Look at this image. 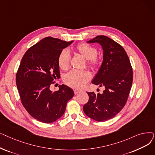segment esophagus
<instances>
[{
    "label": "esophagus",
    "instance_id": "1",
    "mask_svg": "<svg viewBox=\"0 0 155 155\" xmlns=\"http://www.w3.org/2000/svg\"><path fill=\"white\" fill-rule=\"evenodd\" d=\"M80 92H81V91H80V90H77V89H75V90H74V93H75V95L79 94Z\"/></svg>",
    "mask_w": 155,
    "mask_h": 155
}]
</instances>
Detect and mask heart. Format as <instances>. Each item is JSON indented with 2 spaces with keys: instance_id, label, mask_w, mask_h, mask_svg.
<instances>
[{
  "instance_id": "obj_1",
  "label": "heart",
  "mask_w": 155,
  "mask_h": 155,
  "mask_svg": "<svg viewBox=\"0 0 155 155\" xmlns=\"http://www.w3.org/2000/svg\"><path fill=\"white\" fill-rule=\"evenodd\" d=\"M73 51L86 59L87 66L92 70H96L101 66L102 57L97 54V50L94 46L87 43H82L73 48ZM70 63L69 53L67 50H63L58 57L59 67L63 70H67L69 68ZM63 80L64 83L70 87L80 88L91 80V75L85 70H72L64 75Z\"/></svg>"
}]
</instances>
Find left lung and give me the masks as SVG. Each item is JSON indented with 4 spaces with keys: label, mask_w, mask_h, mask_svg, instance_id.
Listing matches in <instances>:
<instances>
[{
    "label": "left lung",
    "mask_w": 155,
    "mask_h": 155,
    "mask_svg": "<svg viewBox=\"0 0 155 155\" xmlns=\"http://www.w3.org/2000/svg\"><path fill=\"white\" fill-rule=\"evenodd\" d=\"M88 43H98L103 49V62L92 84L104 87L102 94L87 92L89 99L83 109L90 118L106 121L123 109L133 84V68L124 49L105 36H97Z\"/></svg>",
    "instance_id": "left-lung-1"
}]
</instances>
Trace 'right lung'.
<instances>
[{"instance_id":"obj_1","label":"right lung","mask_w":155,"mask_h":155,"mask_svg":"<svg viewBox=\"0 0 155 155\" xmlns=\"http://www.w3.org/2000/svg\"><path fill=\"white\" fill-rule=\"evenodd\" d=\"M72 42L46 37L29 48L21 60L15 77L21 101L29 114L41 123L60 118L74 95L65 85H60L58 91L50 89L60 78L58 55Z\"/></svg>"}]
</instances>
